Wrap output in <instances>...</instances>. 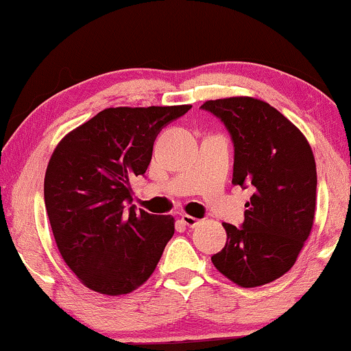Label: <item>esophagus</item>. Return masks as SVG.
Instances as JSON below:
<instances>
[{"label": "esophagus", "instance_id": "esophagus-1", "mask_svg": "<svg viewBox=\"0 0 351 351\" xmlns=\"http://www.w3.org/2000/svg\"><path fill=\"white\" fill-rule=\"evenodd\" d=\"M181 222H183L186 227H196L201 221L193 216H188V214H183V216H181Z\"/></svg>", "mask_w": 351, "mask_h": 351}]
</instances>
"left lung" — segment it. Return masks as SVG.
Listing matches in <instances>:
<instances>
[{"label":"left lung","mask_w":351,"mask_h":351,"mask_svg":"<svg viewBox=\"0 0 351 351\" xmlns=\"http://www.w3.org/2000/svg\"><path fill=\"white\" fill-rule=\"evenodd\" d=\"M234 143L232 183L253 194L240 227L223 222L226 247L213 255L223 276L255 288L296 263L315 213L317 171L311 145L293 122L265 101L240 96L206 101Z\"/></svg>","instance_id":"8db88e82"}]
</instances>
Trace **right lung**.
Returning <instances> with one entry per match:
<instances>
[{"label": "right lung", "instance_id": "right-lung-1", "mask_svg": "<svg viewBox=\"0 0 351 351\" xmlns=\"http://www.w3.org/2000/svg\"><path fill=\"white\" fill-rule=\"evenodd\" d=\"M189 109H104L53 150L45 209L62 258L86 288L119 296L154 273L175 234V219L137 213L130 180L147 171L160 130Z\"/></svg>", "mask_w": 351, "mask_h": 351}]
</instances>
